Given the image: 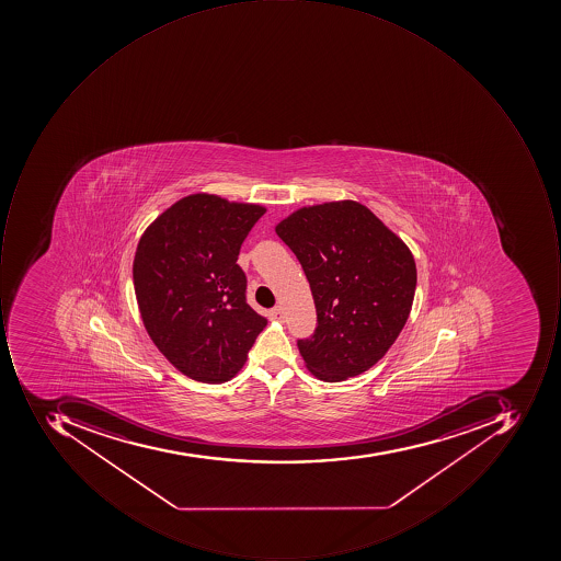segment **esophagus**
<instances>
[{
	"label": "esophagus",
	"mask_w": 561,
	"mask_h": 561,
	"mask_svg": "<svg viewBox=\"0 0 561 561\" xmlns=\"http://www.w3.org/2000/svg\"><path fill=\"white\" fill-rule=\"evenodd\" d=\"M270 317H272V320H278V322H282V320L285 319V313H283L282 307H275L270 311Z\"/></svg>",
	"instance_id": "34e87169"
}]
</instances>
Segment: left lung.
Wrapping results in <instances>:
<instances>
[{"mask_svg":"<svg viewBox=\"0 0 561 561\" xmlns=\"http://www.w3.org/2000/svg\"><path fill=\"white\" fill-rule=\"evenodd\" d=\"M316 301V333L298 341L305 367L341 382L379 363L403 330L416 289L407 242L360 202H323L279 220Z\"/></svg>","mask_w":561,"mask_h":561,"instance_id":"obj_1","label":"left lung"}]
</instances>
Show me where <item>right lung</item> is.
Instances as JSON below:
<instances>
[{
	"label": "right lung",
	"instance_id": "obj_1",
	"mask_svg": "<svg viewBox=\"0 0 561 561\" xmlns=\"http://www.w3.org/2000/svg\"><path fill=\"white\" fill-rule=\"evenodd\" d=\"M266 207L191 194L145 229L133 283L145 329L176 370L198 382L231 381L266 319L245 304L236 263Z\"/></svg>",
	"mask_w": 561,
	"mask_h": 561
}]
</instances>
